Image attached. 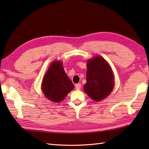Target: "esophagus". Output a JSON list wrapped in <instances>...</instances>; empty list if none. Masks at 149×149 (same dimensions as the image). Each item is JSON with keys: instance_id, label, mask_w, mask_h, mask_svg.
Here are the masks:
<instances>
[{"instance_id": "esophagus-1", "label": "esophagus", "mask_w": 149, "mask_h": 149, "mask_svg": "<svg viewBox=\"0 0 149 149\" xmlns=\"http://www.w3.org/2000/svg\"><path fill=\"white\" fill-rule=\"evenodd\" d=\"M75 88H76L77 90H80L81 89V84L80 83L76 84L75 85Z\"/></svg>"}]
</instances>
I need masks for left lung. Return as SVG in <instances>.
Instances as JSON below:
<instances>
[{
  "instance_id": "left-lung-1",
  "label": "left lung",
  "mask_w": 149,
  "mask_h": 149,
  "mask_svg": "<svg viewBox=\"0 0 149 149\" xmlns=\"http://www.w3.org/2000/svg\"><path fill=\"white\" fill-rule=\"evenodd\" d=\"M114 79L109 64L101 56H95L87 61L86 83L84 92L95 101H101L112 92Z\"/></svg>"
}]
</instances>
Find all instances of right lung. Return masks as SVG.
I'll return each mask as SVG.
<instances>
[{
  "label": "right lung",
  "instance_id": "right-lung-1",
  "mask_svg": "<svg viewBox=\"0 0 149 149\" xmlns=\"http://www.w3.org/2000/svg\"><path fill=\"white\" fill-rule=\"evenodd\" d=\"M74 88V84L64 70L62 62L53 61L42 81L41 89L45 97L52 102L59 103Z\"/></svg>",
  "mask_w": 149,
  "mask_h": 149
}]
</instances>
